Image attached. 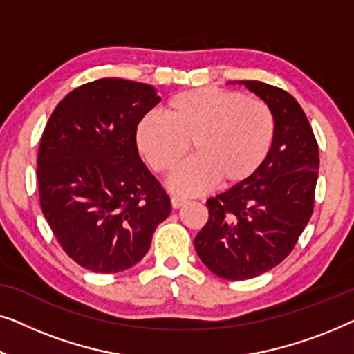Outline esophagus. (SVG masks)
Segmentation results:
<instances>
[{"mask_svg": "<svg viewBox=\"0 0 354 354\" xmlns=\"http://www.w3.org/2000/svg\"><path fill=\"white\" fill-rule=\"evenodd\" d=\"M186 202H187L186 198L178 197V196H171V207H173V208H179V207H183L184 203H186Z\"/></svg>", "mask_w": 354, "mask_h": 354, "instance_id": "esophagus-1", "label": "esophagus"}]
</instances>
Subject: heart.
<instances>
[{
  "label": "heart",
  "instance_id": "1",
  "mask_svg": "<svg viewBox=\"0 0 354 354\" xmlns=\"http://www.w3.org/2000/svg\"><path fill=\"white\" fill-rule=\"evenodd\" d=\"M165 117H144L136 144L153 171L168 173L192 142L196 157L168 179V186L184 196L207 191L216 181L225 189L247 183L266 162L274 141L270 106L239 91L186 89L168 101Z\"/></svg>",
  "mask_w": 354,
  "mask_h": 354
}]
</instances>
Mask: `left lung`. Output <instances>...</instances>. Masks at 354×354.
Listing matches in <instances>:
<instances>
[{
    "label": "left lung",
    "mask_w": 354,
    "mask_h": 354,
    "mask_svg": "<svg viewBox=\"0 0 354 354\" xmlns=\"http://www.w3.org/2000/svg\"><path fill=\"white\" fill-rule=\"evenodd\" d=\"M239 83L270 106L276 133L255 176L208 198V221L194 239L203 265L227 281L260 276L290 255L313 215L319 170V147L297 99L257 80Z\"/></svg>",
    "instance_id": "8db88e82"
}]
</instances>
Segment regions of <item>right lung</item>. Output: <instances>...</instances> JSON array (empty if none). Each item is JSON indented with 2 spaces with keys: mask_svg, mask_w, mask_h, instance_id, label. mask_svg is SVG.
<instances>
[{
  "mask_svg": "<svg viewBox=\"0 0 354 354\" xmlns=\"http://www.w3.org/2000/svg\"><path fill=\"white\" fill-rule=\"evenodd\" d=\"M160 101L151 84L101 78L68 93L49 117L38 149L39 205L84 270L134 266L170 215V197L136 146L139 122Z\"/></svg>",
  "mask_w": 354,
  "mask_h": 354,
  "instance_id": "add662e5",
  "label": "right lung"
}]
</instances>
